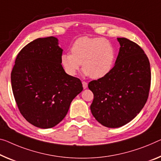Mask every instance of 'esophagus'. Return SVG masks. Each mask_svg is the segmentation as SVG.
<instances>
[{
	"mask_svg": "<svg viewBox=\"0 0 161 161\" xmlns=\"http://www.w3.org/2000/svg\"><path fill=\"white\" fill-rule=\"evenodd\" d=\"M82 84H83V87L84 89H86V88L88 87V83L86 82V81H83L82 82Z\"/></svg>",
	"mask_w": 161,
	"mask_h": 161,
	"instance_id": "esophagus-1",
	"label": "esophagus"
}]
</instances>
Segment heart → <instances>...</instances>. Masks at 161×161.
<instances>
[{
	"label": "heart",
	"mask_w": 161,
	"mask_h": 161,
	"mask_svg": "<svg viewBox=\"0 0 161 161\" xmlns=\"http://www.w3.org/2000/svg\"><path fill=\"white\" fill-rule=\"evenodd\" d=\"M70 50L71 53H64L60 58L62 66L70 76L76 75L82 65L84 75L102 78L112 71L117 58L114 46L103 38H78Z\"/></svg>",
	"instance_id": "obj_1"
}]
</instances>
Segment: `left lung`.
<instances>
[{"mask_svg": "<svg viewBox=\"0 0 161 161\" xmlns=\"http://www.w3.org/2000/svg\"><path fill=\"white\" fill-rule=\"evenodd\" d=\"M117 40L119 52L112 71L88 86L93 93L91 113L109 128L125 125L140 112L147 100L151 80L150 62L142 49L128 39Z\"/></svg>", "mask_w": 161, "mask_h": 161, "instance_id": "1", "label": "left lung"}]
</instances>
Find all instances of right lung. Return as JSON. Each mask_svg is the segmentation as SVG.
Listing matches in <instances>:
<instances>
[{
	"label": "right lung",
	"mask_w": 161,
	"mask_h": 161,
	"mask_svg": "<svg viewBox=\"0 0 161 161\" xmlns=\"http://www.w3.org/2000/svg\"><path fill=\"white\" fill-rule=\"evenodd\" d=\"M54 36L39 38L19 52L11 74L16 104L27 122L48 129L60 123L83 91L80 79L61 65L63 49Z\"/></svg>",
	"instance_id": "obj_1"
}]
</instances>
